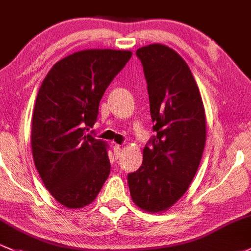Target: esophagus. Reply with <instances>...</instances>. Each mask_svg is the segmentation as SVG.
<instances>
[{"label": "esophagus", "mask_w": 251, "mask_h": 251, "mask_svg": "<svg viewBox=\"0 0 251 251\" xmlns=\"http://www.w3.org/2000/svg\"><path fill=\"white\" fill-rule=\"evenodd\" d=\"M121 145H114V152H115V155L116 158H118L121 155Z\"/></svg>", "instance_id": "1"}]
</instances>
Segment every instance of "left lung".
<instances>
[{
	"mask_svg": "<svg viewBox=\"0 0 251 251\" xmlns=\"http://www.w3.org/2000/svg\"><path fill=\"white\" fill-rule=\"evenodd\" d=\"M141 61L154 135L144 148L142 165L128 174L133 201L157 213L189 188L206 141V117L189 67L172 49L152 44L136 50Z\"/></svg>",
	"mask_w": 251,
	"mask_h": 251,
	"instance_id": "left-lung-1",
	"label": "left lung"
}]
</instances>
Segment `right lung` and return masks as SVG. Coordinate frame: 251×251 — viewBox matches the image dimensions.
Listing matches in <instances>:
<instances>
[{
	"label": "right lung",
	"instance_id": "add662e5",
	"mask_svg": "<svg viewBox=\"0 0 251 251\" xmlns=\"http://www.w3.org/2000/svg\"><path fill=\"white\" fill-rule=\"evenodd\" d=\"M130 57V51H79L53 64L40 86L32 116L34 164L45 188L68 208L91 203L109 177L106 145L87 130Z\"/></svg>",
	"mask_w": 251,
	"mask_h": 251
}]
</instances>
